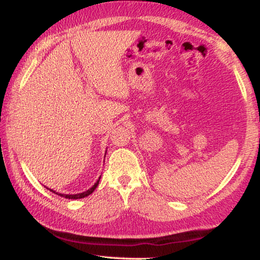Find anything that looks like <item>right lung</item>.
Wrapping results in <instances>:
<instances>
[{
	"label": "right lung",
	"instance_id": "obj_1",
	"mask_svg": "<svg viewBox=\"0 0 260 260\" xmlns=\"http://www.w3.org/2000/svg\"><path fill=\"white\" fill-rule=\"evenodd\" d=\"M105 153H107V152H105ZM100 179H101V177L99 178L98 181H96V182L94 183V186L91 187V188L88 189L87 191L79 192V193H74V195H67V193H58V192H56L55 190H52V189H49V190H50V191H52V192H54V193H56V195H58V196H60V197H64V199H69V200H79V199H85V197H87L88 195H90V193L95 190L96 187L99 186Z\"/></svg>",
	"mask_w": 260,
	"mask_h": 260
}]
</instances>
